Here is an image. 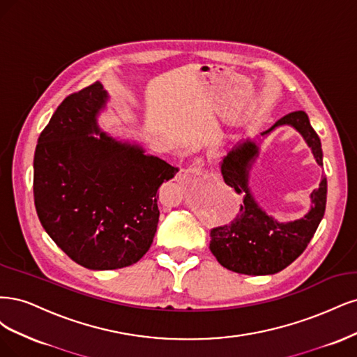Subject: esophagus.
<instances>
[{"label":"esophagus","mask_w":357,"mask_h":357,"mask_svg":"<svg viewBox=\"0 0 357 357\" xmlns=\"http://www.w3.org/2000/svg\"><path fill=\"white\" fill-rule=\"evenodd\" d=\"M188 174H191V175H200L202 174V167L200 166H190V167L182 170L181 176L182 175H188Z\"/></svg>","instance_id":"obj_1"}]
</instances>
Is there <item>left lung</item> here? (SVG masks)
<instances>
[{"label": "left lung", "instance_id": "8db88e82", "mask_svg": "<svg viewBox=\"0 0 357 357\" xmlns=\"http://www.w3.org/2000/svg\"><path fill=\"white\" fill-rule=\"evenodd\" d=\"M282 126H291L312 149L316 163L324 166V153L317 133L304 111L287 114L261 133L267 137ZM261 137L238 142L225 157L221 166L227 185L243 192V204L236 220L211 231V252L227 270L248 275L279 273L305 250L325 215L328 183L324 176L319 187L310 194L308 212L300 220L280 222L264 211L250 191V170L259 155Z\"/></svg>", "mask_w": 357, "mask_h": 357}]
</instances>
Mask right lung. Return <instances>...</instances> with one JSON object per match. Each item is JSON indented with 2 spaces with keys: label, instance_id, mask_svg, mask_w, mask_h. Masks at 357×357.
I'll list each match as a JSON object with an SVG mask.
<instances>
[{
  "label": "right lung",
  "instance_id": "1",
  "mask_svg": "<svg viewBox=\"0 0 357 357\" xmlns=\"http://www.w3.org/2000/svg\"><path fill=\"white\" fill-rule=\"evenodd\" d=\"M109 100L96 82L68 96L41 132L33 155V200L54 243L89 270L139 261L153 243L157 190L178 167L99 128Z\"/></svg>",
  "mask_w": 357,
  "mask_h": 357
}]
</instances>
